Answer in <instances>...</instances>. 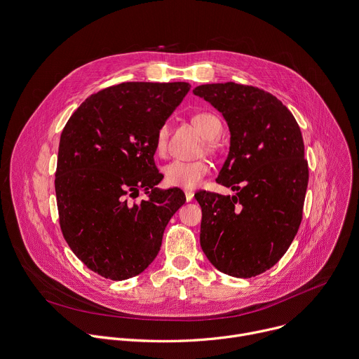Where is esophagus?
<instances>
[{
  "label": "esophagus",
  "instance_id": "esophagus-1",
  "mask_svg": "<svg viewBox=\"0 0 359 359\" xmlns=\"http://www.w3.org/2000/svg\"><path fill=\"white\" fill-rule=\"evenodd\" d=\"M184 194H186V200H187V201H191V200H193V197H194L193 190H186V191H184Z\"/></svg>",
  "mask_w": 359,
  "mask_h": 359
}]
</instances>
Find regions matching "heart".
I'll return each mask as SVG.
<instances>
[{"label": "heart", "instance_id": "obj_1", "mask_svg": "<svg viewBox=\"0 0 359 359\" xmlns=\"http://www.w3.org/2000/svg\"><path fill=\"white\" fill-rule=\"evenodd\" d=\"M191 121L194 126L201 132V135L209 140L216 139L223 129L220 119L210 112H198L193 116ZM168 135L169 129L166 125H162L156 132L155 150L158 155H165L168 147ZM209 172L210 165L206 161H173L163 168L166 183L169 186L182 189L197 187Z\"/></svg>", "mask_w": 359, "mask_h": 359}]
</instances>
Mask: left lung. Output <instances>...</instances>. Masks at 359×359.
Wrapping results in <instances>:
<instances>
[{
    "label": "left lung",
    "instance_id": "left-lung-1",
    "mask_svg": "<svg viewBox=\"0 0 359 359\" xmlns=\"http://www.w3.org/2000/svg\"><path fill=\"white\" fill-rule=\"evenodd\" d=\"M222 112L230 151L217 183L234 196L201 190L200 245L222 273L250 278L271 269L302 220L309 162L292 114L274 95L226 82L193 89Z\"/></svg>",
    "mask_w": 359,
    "mask_h": 359
}]
</instances>
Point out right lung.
I'll use <instances>...</instances> for the list:
<instances>
[{
  "instance_id": "right-lung-1",
  "label": "right lung",
  "mask_w": 359,
  "mask_h": 359,
  "mask_svg": "<svg viewBox=\"0 0 359 359\" xmlns=\"http://www.w3.org/2000/svg\"><path fill=\"white\" fill-rule=\"evenodd\" d=\"M187 82H123L86 97L60 140L55 193L60 226L76 257L122 281L156 259L163 231L186 197L156 187L158 129L179 107ZM142 189L148 198H128Z\"/></svg>"
}]
</instances>
